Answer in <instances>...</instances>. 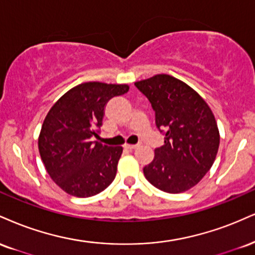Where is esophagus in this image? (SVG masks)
Masks as SVG:
<instances>
[{"mask_svg": "<svg viewBox=\"0 0 255 255\" xmlns=\"http://www.w3.org/2000/svg\"><path fill=\"white\" fill-rule=\"evenodd\" d=\"M125 149H128V151H133V149L137 148V145H129V143H126V145H124Z\"/></svg>", "mask_w": 255, "mask_h": 255, "instance_id": "1", "label": "esophagus"}]
</instances>
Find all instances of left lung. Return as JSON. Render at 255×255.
<instances>
[{
	"instance_id": "obj_1",
	"label": "left lung",
	"mask_w": 255,
	"mask_h": 255,
	"mask_svg": "<svg viewBox=\"0 0 255 255\" xmlns=\"http://www.w3.org/2000/svg\"><path fill=\"white\" fill-rule=\"evenodd\" d=\"M155 112L164 145L143 167L153 186L180 194L194 188L216 159L220 131L210 107L186 83L170 75H155L134 83Z\"/></svg>"
}]
</instances>
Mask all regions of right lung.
Returning a JSON list of instances; mask_svg holds the SVG:
<instances>
[{
    "label": "right lung",
    "mask_w": 255,
    "mask_h": 255,
    "mask_svg": "<svg viewBox=\"0 0 255 255\" xmlns=\"http://www.w3.org/2000/svg\"><path fill=\"white\" fill-rule=\"evenodd\" d=\"M129 90L127 84L82 83L70 89L52 106L41 126L38 147L46 171L66 194L90 197L115 179L121 146L98 141L104 107L110 98Z\"/></svg>",
    "instance_id": "add662e5"
}]
</instances>
